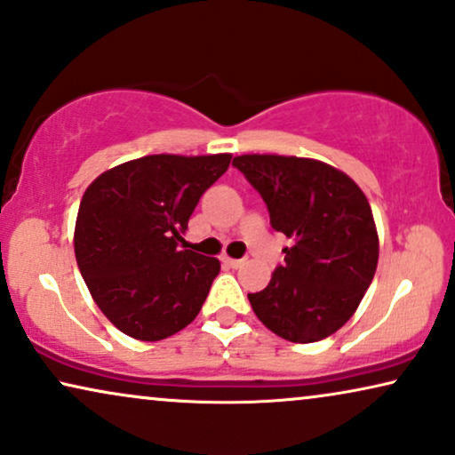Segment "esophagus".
<instances>
[{
	"mask_svg": "<svg viewBox=\"0 0 455 455\" xmlns=\"http://www.w3.org/2000/svg\"><path fill=\"white\" fill-rule=\"evenodd\" d=\"M223 263L232 267V269H238V267L244 265V260H242V259H232V257H223Z\"/></svg>",
	"mask_w": 455,
	"mask_h": 455,
	"instance_id": "34e87169",
	"label": "esophagus"
}]
</instances>
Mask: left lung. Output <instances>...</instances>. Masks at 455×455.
<instances>
[{
  "label": "left lung",
  "mask_w": 455,
  "mask_h": 455,
  "mask_svg": "<svg viewBox=\"0 0 455 455\" xmlns=\"http://www.w3.org/2000/svg\"><path fill=\"white\" fill-rule=\"evenodd\" d=\"M234 165L263 196L273 229L291 240L269 285L248 294L254 315L294 344L329 338L352 319L375 277L379 234L369 198L316 159L252 153Z\"/></svg>",
  "instance_id": "left-lung-1"
}]
</instances>
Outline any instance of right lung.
<instances>
[{
	"label": "right lung",
	"mask_w": 455,
	"mask_h": 455,
	"mask_svg": "<svg viewBox=\"0 0 455 455\" xmlns=\"http://www.w3.org/2000/svg\"><path fill=\"white\" fill-rule=\"evenodd\" d=\"M229 161V153L147 155L103 172L84 190L76 263L92 300L122 333L159 341L201 313L220 260L188 251L182 234Z\"/></svg>",
	"instance_id": "obj_1"
}]
</instances>
